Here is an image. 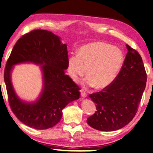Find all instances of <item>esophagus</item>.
Masks as SVG:
<instances>
[{"label": "esophagus", "instance_id": "esophagus-1", "mask_svg": "<svg viewBox=\"0 0 153 153\" xmlns=\"http://www.w3.org/2000/svg\"><path fill=\"white\" fill-rule=\"evenodd\" d=\"M80 93H81V96H82V97H87V94L83 90V89L80 90Z\"/></svg>", "mask_w": 153, "mask_h": 153}]
</instances>
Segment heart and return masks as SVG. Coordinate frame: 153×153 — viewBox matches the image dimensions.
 <instances>
[{
	"instance_id": "b5f03b06",
	"label": "heart",
	"mask_w": 153,
	"mask_h": 153,
	"mask_svg": "<svg viewBox=\"0 0 153 153\" xmlns=\"http://www.w3.org/2000/svg\"><path fill=\"white\" fill-rule=\"evenodd\" d=\"M124 56L118 47L103 42L87 44L68 59V71L75 82L85 74V86L98 89L107 88L114 82L123 64Z\"/></svg>"
}]
</instances>
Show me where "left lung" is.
I'll return each mask as SVG.
<instances>
[{
    "label": "left lung",
    "mask_w": 153,
    "mask_h": 153,
    "mask_svg": "<svg viewBox=\"0 0 153 153\" xmlns=\"http://www.w3.org/2000/svg\"><path fill=\"white\" fill-rule=\"evenodd\" d=\"M126 47V58L114 82L103 91L89 95L97 111L87 123L95 129H120L132 121L137 112L147 78L141 56L128 45Z\"/></svg>",
    "instance_id": "1"
}]
</instances>
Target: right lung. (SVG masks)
I'll return each instance as SVG.
<instances>
[{"label": "right lung", "mask_w": 153, "mask_h": 153, "mask_svg": "<svg viewBox=\"0 0 153 153\" xmlns=\"http://www.w3.org/2000/svg\"><path fill=\"white\" fill-rule=\"evenodd\" d=\"M68 59L67 45L48 30H33L14 45L6 65L4 79L10 108L24 124L40 130L53 127L60 121L62 109L79 98V88L65 74ZM25 62L40 65L43 74L42 91L30 102L17 96L11 79L13 65Z\"/></svg>", "instance_id": "add662e5"}]
</instances>
